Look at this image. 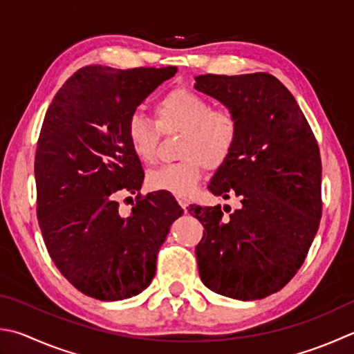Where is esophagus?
<instances>
[{
    "label": "esophagus",
    "instance_id": "34e87169",
    "mask_svg": "<svg viewBox=\"0 0 354 354\" xmlns=\"http://www.w3.org/2000/svg\"><path fill=\"white\" fill-rule=\"evenodd\" d=\"M177 202H178V205L182 206L183 209H186V206H188V198L186 197H180V196H177Z\"/></svg>",
    "mask_w": 354,
    "mask_h": 354
}]
</instances>
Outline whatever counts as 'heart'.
<instances>
[{
  "label": "heart",
  "mask_w": 354,
  "mask_h": 354,
  "mask_svg": "<svg viewBox=\"0 0 354 354\" xmlns=\"http://www.w3.org/2000/svg\"><path fill=\"white\" fill-rule=\"evenodd\" d=\"M156 122L142 114L129 117L128 140L134 154L154 163L162 134H182L180 162L165 165L149 174V186L157 191L188 197L196 191L203 168L218 169L236 148L240 122L230 108H214L208 98L188 89H174L158 100Z\"/></svg>",
  "instance_id": "1"
}]
</instances>
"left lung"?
I'll use <instances>...</instances> for the list:
<instances>
[{"instance_id":"left-lung-1","label":"left lung","mask_w":354,"mask_h":354,"mask_svg":"<svg viewBox=\"0 0 354 354\" xmlns=\"http://www.w3.org/2000/svg\"><path fill=\"white\" fill-rule=\"evenodd\" d=\"M196 89L239 117L231 157L208 189L239 197L240 209L191 205L203 225L198 274L218 295L256 301L282 290L308 254L322 216V163L295 97L266 72L196 77Z\"/></svg>"}]
</instances>
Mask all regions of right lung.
Masks as SVG:
<instances>
[{
	"instance_id": "right-lung-1",
	"label": "right lung",
	"mask_w": 354,
	"mask_h": 354,
	"mask_svg": "<svg viewBox=\"0 0 354 354\" xmlns=\"http://www.w3.org/2000/svg\"><path fill=\"white\" fill-rule=\"evenodd\" d=\"M177 68L86 66L53 97L35 154L37 217L59 272L83 295L122 301L156 276L160 246L182 216L168 191L118 211L117 192L140 194L145 172L128 140L137 106Z\"/></svg>"
}]
</instances>
